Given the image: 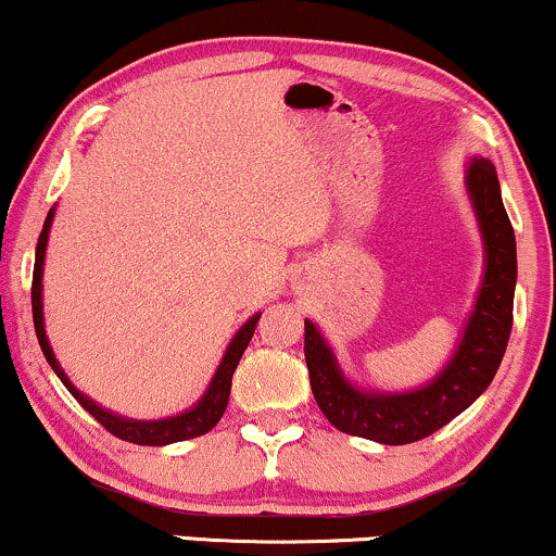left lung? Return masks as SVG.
<instances>
[{"mask_svg":"<svg viewBox=\"0 0 556 556\" xmlns=\"http://www.w3.org/2000/svg\"><path fill=\"white\" fill-rule=\"evenodd\" d=\"M466 186L484 236L486 271L464 339L445 370L430 386L406 393L357 391L344 380L320 331L305 320V363L313 396L337 430L383 445L417 443L469 409L492 383L513 329V295L518 277L515 232L490 160L473 157Z\"/></svg>","mask_w":556,"mask_h":556,"instance_id":"8db88e82","label":"left lung"}]
</instances>
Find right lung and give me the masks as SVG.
Instances as JSON below:
<instances>
[{"instance_id":"1","label":"right lung","mask_w":556,"mask_h":556,"mask_svg":"<svg viewBox=\"0 0 556 556\" xmlns=\"http://www.w3.org/2000/svg\"><path fill=\"white\" fill-rule=\"evenodd\" d=\"M51 217H53V210L49 212V217H46L41 236H38L36 266H33L30 300H33V324H36L38 344H41L43 357L49 359L53 372H56L59 380H62V383L66 386V391H70L72 396H75L79 404H83V409L90 412L92 417H96L98 422L105 427V430H109L111 434H116V438L126 440V443H134V445H168V443H180V440H191V438H199V434L210 432L212 427L217 425L219 419H223V414L227 409V399H230V386H232V372H236L240 357H243L245 346H249L253 331H256L258 316L245 320L243 329L236 333V339H232L230 346H227L223 363H219L217 372H214L210 388H206L204 399L199 401L193 409L178 414V417H170V419H157V422H134V419L116 417V414L100 409L98 404H92L90 399L83 396V393H79L77 388L70 383V378L64 376L62 365H59L56 357H53L49 339H46L43 305H41V277H43V256H46V240H49Z\"/></svg>"}]
</instances>
